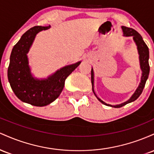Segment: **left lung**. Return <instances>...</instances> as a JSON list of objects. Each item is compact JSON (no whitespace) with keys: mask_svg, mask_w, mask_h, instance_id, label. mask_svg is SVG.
I'll use <instances>...</instances> for the list:
<instances>
[{"mask_svg":"<svg viewBox=\"0 0 154 154\" xmlns=\"http://www.w3.org/2000/svg\"><path fill=\"white\" fill-rule=\"evenodd\" d=\"M122 30L124 32V35L125 36H132L133 37L134 40H135L136 45L137 46V50H138V53L140 55V68L141 70H142V77H141V81L140 83L138 88H137L136 91L135 92L131 98L129 99L128 101L125 102V103L119 104V105H116V106H112L109 105V104H107L104 103L103 100H101L100 98H98L97 97L96 94H95L94 91V74H93V69H91V82H92V87H93V92L94 93L95 96L97 97L98 100H100L102 103L105 104L106 106H110L111 107H115V108H120L123 106L126 105L129 103H131V102L134 101L137 99V98L140 95L141 93H142L143 91V88L145 87V85H146V80H147L148 75H149V72H150V66H149V63H148V59H149V51H148V48L146 45V43L143 40L142 36L137 32V31L135 30V29H132V28L127 27V26H122Z\"/></svg>","mask_w":154,"mask_h":154,"instance_id":"1","label":"left lung"}]
</instances>
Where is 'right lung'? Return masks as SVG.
<instances>
[{
  "mask_svg": "<svg viewBox=\"0 0 154 154\" xmlns=\"http://www.w3.org/2000/svg\"><path fill=\"white\" fill-rule=\"evenodd\" d=\"M50 26L30 28L14 46L10 56L8 79L11 88L19 99L35 106H45L54 101L62 92L66 77L81 63L63 67L45 79L40 80L32 76L26 54L37 33Z\"/></svg>",
  "mask_w": 154,
  "mask_h": 154,
  "instance_id": "right-lung-1",
  "label": "right lung"
}]
</instances>
